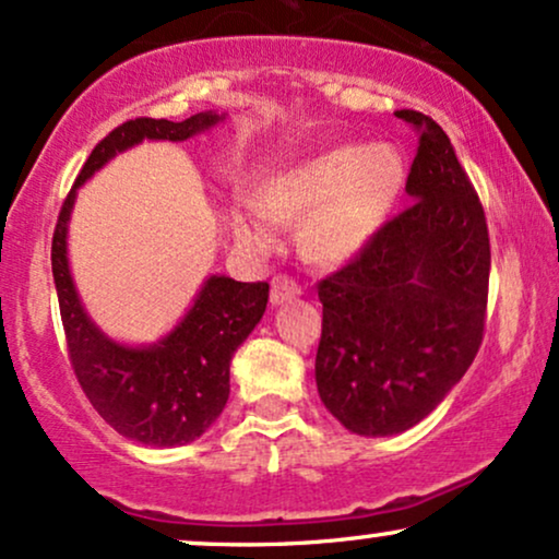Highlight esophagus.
Segmentation results:
<instances>
[{
    "label": "esophagus",
    "instance_id": "esophagus-1",
    "mask_svg": "<svg viewBox=\"0 0 559 559\" xmlns=\"http://www.w3.org/2000/svg\"><path fill=\"white\" fill-rule=\"evenodd\" d=\"M297 297H301V286L294 284V281L286 278V275H275L271 284V305L281 307Z\"/></svg>",
    "mask_w": 559,
    "mask_h": 559
}]
</instances>
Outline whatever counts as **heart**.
Instances as JSON below:
<instances>
[{
	"mask_svg": "<svg viewBox=\"0 0 559 559\" xmlns=\"http://www.w3.org/2000/svg\"><path fill=\"white\" fill-rule=\"evenodd\" d=\"M406 179L399 145H335L262 179L258 200L231 205L228 226L245 250L267 254L278 245V224L299 221L301 252L320 265H344L380 237Z\"/></svg>",
	"mask_w": 559,
	"mask_h": 559,
	"instance_id": "heart-1",
	"label": "heart"
}]
</instances>
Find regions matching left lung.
I'll use <instances>...</instances> for the list:
<instances>
[{
  "instance_id": "1",
  "label": "left lung",
  "mask_w": 559,
  "mask_h": 559,
  "mask_svg": "<svg viewBox=\"0 0 559 559\" xmlns=\"http://www.w3.org/2000/svg\"><path fill=\"white\" fill-rule=\"evenodd\" d=\"M395 117L421 132L414 203L320 284V401L365 437L406 432L440 406L479 352L487 309L489 234L472 181L432 117Z\"/></svg>"
}]
</instances>
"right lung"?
I'll use <instances>...</instances> for the list:
<instances>
[{
	"label": "right lung",
	"mask_w": 559,
	"mask_h": 559,
	"mask_svg": "<svg viewBox=\"0 0 559 559\" xmlns=\"http://www.w3.org/2000/svg\"><path fill=\"white\" fill-rule=\"evenodd\" d=\"M226 122V114L200 111L185 122L132 119L106 134L87 156L67 194L51 241V273L72 367L87 401L127 440L177 448L198 440L228 401V367L265 314L267 284H241L228 275H205L192 305L169 333L153 344H124L93 322L72 278L70 218L80 187L119 153L145 143H185Z\"/></svg>",
	"instance_id": "right-lung-1"
}]
</instances>
